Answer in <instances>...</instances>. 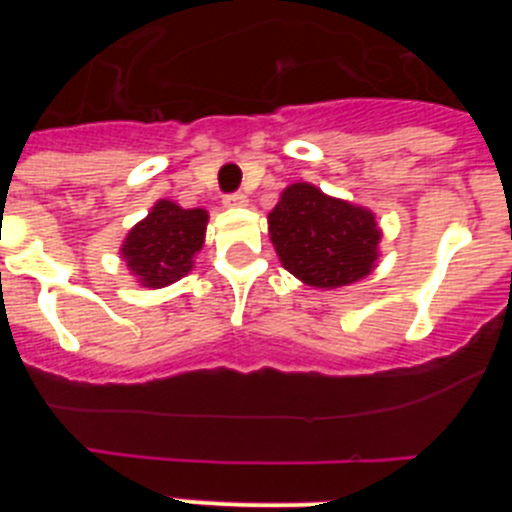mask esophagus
<instances>
[{"label":"esophagus","mask_w":512,"mask_h":512,"mask_svg":"<svg viewBox=\"0 0 512 512\" xmlns=\"http://www.w3.org/2000/svg\"><path fill=\"white\" fill-rule=\"evenodd\" d=\"M223 205L228 207V210H238V207H246L248 205V197L243 192H235V194H228L223 200Z\"/></svg>","instance_id":"esophagus-1"}]
</instances>
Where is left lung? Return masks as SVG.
<instances>
[{
    "mask_svg": "<svg viewBox=\"0 0 512 512\" xmlns=\"http://www.w3.org/2000/svg\"><path fill=\"white\" fill-rule=\"evenodd\" d=\"M269 238L289 274L315 289L361 282L377 266V215L310 182L289 184L269 212Z\"/></svg>",
    "mask_w": 512,
    "mask_h": 512,
    "instance_id": "8db88e82",
    "label": "left lung"
}]
</instances>
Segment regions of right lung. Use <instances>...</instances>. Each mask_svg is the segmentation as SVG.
Instances as JSON below:
<instances>
[{
    "label": "right lung",
    "mask_w": 512,
    "mask_h": 512,
    "mask_svg": "<svg viewBox=\"0 0 512 512\" xmlns=\"http://www.w3.org/2000/svg\"><path fill=\"white\" fill-rule=\"evenodd\" d=\"M207 220L202 207L184 210L171 200H158L125 235L120 259L140 287H169L194 269V256L205 246Z\"/></svg>",
    "instance_id": "1"
}]
</instances>
